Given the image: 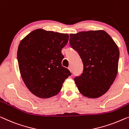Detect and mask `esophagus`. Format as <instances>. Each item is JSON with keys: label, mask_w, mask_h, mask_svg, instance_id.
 Returning <instances> with one entry per match:
<instances>
[{"label": "esophagus", "mask_w": 129, "mask_h": 129, "mask_svg": "<svg viewBox=\"0 0 129 129\" xmlns=\"http://www.w3.org/2000/svg\"><path fill=\"white\" fill-rule=\"evenodd\" d=\"M68 70L70 71V72H72V67H71V66H70V67H68Z\"/></svg>", "instance_id": "obj_1"}]
</instances>
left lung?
<instances>
[{
  "instance_id": "left-lung-1",
  "label": "left lung",
  "mask_w": 129,
  "mask_h": 129,
  "mask_svg": "<svg viewBox=\"0 0 129 129\" xmlns=\"http://www.w3.org/2000/svg\"><path fill=\"white\" fill-rule=\"evenodd\" d=\"M70 43L83 64L81 76L75 78L84 97L97 99L107 92L118 74L119 50L114 40L103 30L70 35Z\"/></svg>"
}]
</instances>
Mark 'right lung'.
<instances>
[{
	"mask_svg": "<svg viewBox=\"0 0 129 129\" xmlns=\"http://www.w3.org/2000/svg\"><path fill=\"white\" fill-rule=\"evenodd\" d=\"M68 34L37 29L21 40L17 50L19 70L25 84L40 99L58 94L71 75L62 66V49L68 42Z\"/></svg>",
	"mask_w": 129,
	"mask_h": 129,
	"instance_id": "1",
	"label": "right lung"
}]
</instances>
